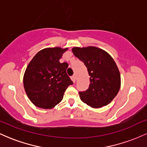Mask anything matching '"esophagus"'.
I'll return each mask as SVG.
<instances>
[{
    "label": "esophagus",
    "mask_w": 147,
    "mask_h": 147,
    "mask_svg": "<svg viewBox=\"0 0 147 147\" xmlns=\"http://www.w3.org/2000/svg\"><path fill=\"white\" fill-rule=\"evenodd\" d=\"M71 79H72V82H73V83H75V82H76V76L75 75L72 76Z\"/></svg>",
    "instance_id": "1"
}]
</instances>
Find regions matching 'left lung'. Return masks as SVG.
I'll return each mask as SVG.
<instances>
[{
    "label": "left lung",
    "mask_w": 147,
    "mask_h": 147,
    "mask_svg": "<svg viewBox=\"0 0 147 147\" xmlns=\"http://www.w3.org/2000/svg\"><path fill=\"white\" fill-rule=\"evenodd\" d=\"M72 51L84 62L90 77L88 88L79 92L81 100L92 108L108 105L117 95L121 85L120 73L113 59L94 46L75 47Z\"/></svg>",
    "instance_id": "obj_1"
}]
</instances>
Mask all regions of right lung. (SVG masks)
I'll list each match as a JSON object with an SVG mask.
<instances>
[{
    "label": "right lung",
    "instance_id": "obj_1",
    "mask_svg": "<svg viewBox=\"0 0 147 147\" xmlns=\"http://www.w3.org/2000/svg\"><path fill=\"white\" fill-rule=\"evenodd\" d=\"M67 50L59 47L43 49L28 64L23 85L28 98L37 107L54 108L62 100L67 88L73 84L66 73L68 64L59 62Z\"/></svg>",
    "mask_w": 147,
    "mask_h": 147
}]
</instances>
